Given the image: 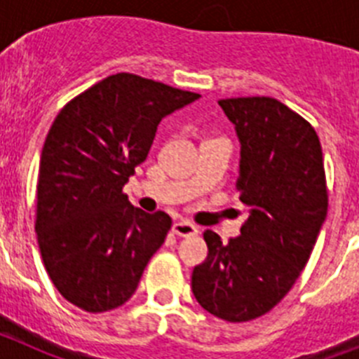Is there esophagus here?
<instances>
[{"label":"esophagus","instance_id":"34e87169","mask_svg":"<svg viewBox=\"0 0 359 359\" xmlns=\"http://www.w3.org/2000/svg\"><path fill=\"white\" fill-rule=\"evenodd\" d=\"M172 231L180 237H190L198 233V226H194V224L189 223V221H176V223L172 224Z\"/></svg>","mask_w":359,"mask_h":359}]
</instances>
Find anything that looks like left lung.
<instances>
[{"label": "left lung", "mask_w": 359, "mask_h": 359, "mask_svg": "<svg viewBox=\"0 0 359 359\" xmlns=\"http://www.w3.org/2000/svg\"><path fill=\"white\" fill-rule=\"evenodd\" d=\"M241 142L237 190L250 207L241 236L203 233L192 293L210 315L248 322L273 309L309 261L325 215L322 145L307 120L271 97L219 100Z\"/></svg>", "instance_id": "obj_1"}]
</instances>
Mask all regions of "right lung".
<instances>
[{"label":"right lung","instance_id":"add662e5","mask_svg":"<svg viewBox=\"0 0 359 359\" xmlns=\"http://www.w3.org/2000/svg\"><path fill=\"white\" fill-rule=\"evenodd\" d=\"M199 97L116 73L53 120L41 152L36 231L44 268L73 306L104 313L136 291L172 221L135 208L122 189L147 158L161 118Z\"/></svg>","mask_w":359,"mask_h":359}]
</instances>
